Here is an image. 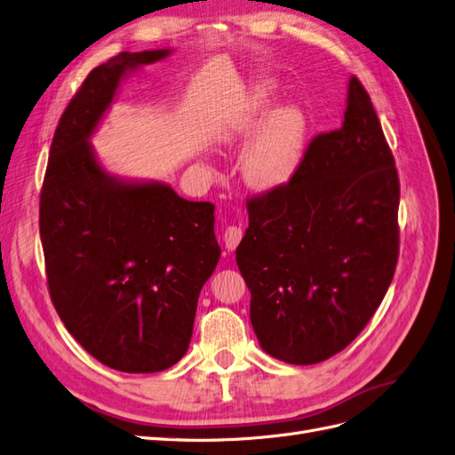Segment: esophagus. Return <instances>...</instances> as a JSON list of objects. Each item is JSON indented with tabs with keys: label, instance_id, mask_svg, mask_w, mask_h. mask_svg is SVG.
<instances>
[{
	"label": "esophagus",
	"instance_id": "1",
	"mask_svg": "<svg viewBox=\"0 0 455 455\" xmlns=\"http://www.w3.org/2000/svg\"><path fill=\"white\" fill-rule=\"evenodd\" d=\"M243 228L241 226H228L224 231V244L228 250H235L243 239Z\"/></svg>",
	"mask_w": 455,
	"mask_h": 455
}]
</instances>
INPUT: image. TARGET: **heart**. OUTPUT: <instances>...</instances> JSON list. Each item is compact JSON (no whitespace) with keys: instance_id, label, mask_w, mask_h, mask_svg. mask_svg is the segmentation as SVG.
<instances>
[{"instance_id":"obj_1","label":"heart","mask_w":455,"mask_h":455,"mask_svg":"<svg viewBox=\"0 0 455 455\" xmlns=\"http://www.w3.org/2000/svg\"><path fill=\"white\" fill-rule=\"evenodd\" d=\"M275 92V81L256 84L244 98L243 111L220 133L222 140L231 143L255 132L243 150L241 173L244 182L258 192H275L288 186L307 150L308 118L299 105L284 103L262 116Z\"/></svg>"}]
</instances>
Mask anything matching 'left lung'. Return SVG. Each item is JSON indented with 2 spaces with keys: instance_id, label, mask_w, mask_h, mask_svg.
<instances>
[{
  "instance_id": "obj_1",
  "label": "left lung",
  "mask_w": 455,
  "mask_h": 455,
  "mask_svg": "<svg viewBox=\"0 0 455 455\" xmlns=\"http://www.w3.org/2000/svg\"><path fill=\"white\" fill-rule=\"evenodd\" d=\"M397 209L395 160L350 76L342 126L312 139L288 186L248 201L235 256L265 354L312 365L362 333L395 273Z\"/></svg>"
}]
</instances>
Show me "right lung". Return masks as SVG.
<instances>
[{
    "label": "right lung",
    "instance_id": "1",
    "mask_svg": "<svg viewBox=\"0 0 455 455\" xmlns=\"http://www.w3.org/2000/svg\"><path fill=\"white\" fill-rule=\"evenodd\" d=\"M171 52H120L86 76L60 118L39 203L58 315L90 355L122 372L180 362L199 291L220 259L212 203L108 173L90 143L122 81Z\"/></svg>",
    "mask_w": 455,
    "mask_h": 455
}]
</instances>
